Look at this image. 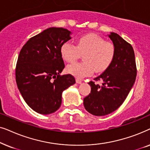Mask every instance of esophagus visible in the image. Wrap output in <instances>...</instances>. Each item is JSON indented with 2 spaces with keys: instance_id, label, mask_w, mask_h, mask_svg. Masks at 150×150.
I'll list each match as a JSON object with an SVG mask.
<instances>
[{
  "instance_id": "1",
  "label": "esophagus",
  "mask_w": 150,
  "mask_h": 150,
  "mask_svg": "<svg viewBox=\"0 0 150 150\" xmlns=\"http://www.w3.org/2000/svg\"><path fill=\"white\" fill-rule=\"evenodd\" d=\"M76 83L78 84H81L82 83V80L79 79V78H76Z\"/></svg>"
}]
</instances>
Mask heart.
Returning <instances> with one entry per match:
<instances>
[{
  "label": "heart",
  "mask_w": 150,
  "mask_h": 150,
  "mask_svg": "<svg viewBox=\"0 0 150 150\" xmlns=\"http://www.w3.org/2000/svg\"><path fill=\"white\" fill-rule=\"evenodd\" d=\"M76 46L67 42L61 47L63 60L73 63L84 54L83 62L75 63L67 67V71L78 78L91 75L94 70L100 73L106 70L113 60L115 54L114 44L94 33L80 37L76 41Z\"/></svg>",
  "instance_id": "heart-1"
}]
</instances>
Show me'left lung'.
Listing matches in <instances>:
<instances>
[{
  "mask_svg": "<svg viewBox=\"0 0 150 150\" xmlns=\"http://www.w3.org/2000/svg\"><path fill=\"white\" fill-rule=\"evenodd\" d=\"M115 48L110 66L94 79L102 85L90 81L91 93L84 98L83 104L89 113L104 116L111 113L123 104L134 85L137 66L132 46L115 33L108 35Z\"/></svg>",
  "mask_w": 150,
  "mask_h": 150,
  "instance_id": "1",
  "label": "left lung"
}]
</instances>
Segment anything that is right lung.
<instances>
[{"label":"right lung","instance_id":"right-lung-1","mask_svg":"<svg viewBox=\"0 0 150 150\" xmlns=\"http://www.w3.org/2000/svg\"><path fill=\"white\" fill-rule=\"evenodd\" d=\"M70 34L63 28H47L30 38L20 50L16 83L26 104L38 113L58 110L62 92L76 83L71 74L60 75L65 67L61 47L70 40Z\"/></svg>","mask_w":150,"mask_h":150}]
</instances>
